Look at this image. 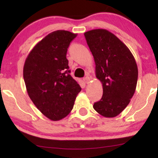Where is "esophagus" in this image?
Returning a JSON list of instances; mask_svg holds the SVG:
<instances>
[{
    "mask_svg": "<svg viewBox=\"0 0 158 158\" xmlns=\"http://www.w3.org/2000/svg\"><path fill=\"white\" fill-rule=\"evenodd\" d=\"M90 79H91V77H89V76H87V77L85 78V81L87 83V84H88V83L90 82Z\"/></svg>",
    "mask_w": 158,
    "mask_h": 158,
    "instance_id": "1",
    "label": "esophagus"
}]
</instances>
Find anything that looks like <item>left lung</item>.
<instances>
[{"mask_svg":"<svg viewBox=\"0 0 158 158\" xmlns=\"http://www.w3.org/2000/svg\"><path fill=\"white\" fill-rule=\"evenodd\" d=\"M94 56L96 77L102 84V97L94 104L105 117L119 115L129 104L137 86L138 69L129 49L113 33L96 29L85 32Z\"/></svg>","mask_w":158,"mask_h":158,"instance_id":"8db88e82","label":"left lung"}]
</instances>
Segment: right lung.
Wrapping results in <instances>:
<instances>
[{
  "instance_id": "obj_1",
  "label": "right lung",
  "mask_w": 158,
  "mask_h": 158,
  "mask_svg": "<svg viewBox=\"0 0 158 158\" xmlns=\"http://www.w3.org/2000/svg\"><path fill=\"white\" fill-rule=\"evenodd\" d=\"M77 34L56 30L32 48L23 65L27 91L36 108L45 117L60 120L73 109L81 88L70 75L66 55Z\"/></svg>"
}]
</instances>
